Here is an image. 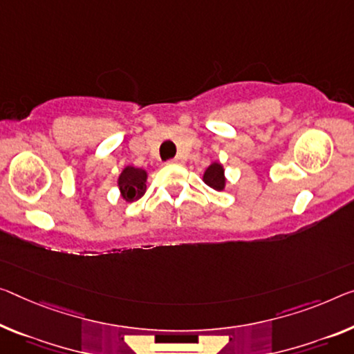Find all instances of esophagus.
Returning a JSON list of instances; mask_svg holds the SVG:
<instances>
[{
	"instance_id": "esophagus-1",
	"label": "esophagus",
	"mask_w": 354,
	"mask_h": 354,
	"mask_svg": "<svg viewBox=\"0 0 354 354\" xmlns=\"http://www.w3.org/2000/svg\"><path fill=\"white\" fill-rule=\"evenodd\" d=\"M167 162H169V165H177V162H182V160L178 158V156H176V158H172V160H169Z\"/></svg>"
}]
</instances>
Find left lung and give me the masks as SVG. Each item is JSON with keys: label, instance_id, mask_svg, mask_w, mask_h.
<instances>
[{"label": "left lung", "instance_id": "left-lung-1", "mask_svg": "<svg viewBox=\"0 0 354 354\" xmlns=\"http://www.w3.org/2000/svg\"><path fill=\"white\" fill-rule=\"evenodd\" d=\"M204 182L209 185L210 188L214 189H223L225 188V171H223V166L218 162H214L207 167V171L204 174Z\"/></svg>", "mask_w": 354, "mask_h": 354}]
</instances>
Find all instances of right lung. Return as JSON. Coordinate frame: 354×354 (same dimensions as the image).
<instances>
[{
    "instance_id": "1",
    "label": "right lung",
    "mask_w": 354,
    "mask_h": 354,
    "mask_svg": "<svg viewBox=\"0 0 354 354\" xmlns=\"http://www.w3.org/2000/svg\"><path fill=\"white\" fill-rule=\"evenodd\" d=\"M145 180L147 172L139 167L128 166L124 167L123 172L118 177V187H120V193L124 201H138L145 193Z\"/></svg>"
}]
</instances>
